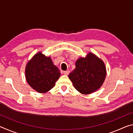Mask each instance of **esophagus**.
<instances>
[{"label": "esophagus", "instance_id": "1", "mask_svg": "<svg viewBox=\"0 0 133 133\" xmlns=\"http://www.w3.org/2000/svg\"><path fill=\"white\" fill-rule=\"evenodd\" d=\"M69 73H70V71H69V70L63 71V74H64V75H68Z\"/></svg>", "mask_w": 133, "mask_h": 133}]
</instances>
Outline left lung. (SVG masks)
<instances>
[{
	"label": "left lung",
	"instance_id": "obj_1",
	"mask_svg": "<svg viewBox=\"0 0 133 133\" xmlns=\"http://www.w3.org/2000/svg\"><path fill=\"white\" fill-rule=\"evenodd\" d=\"M106 76V69L102 60L89 53L76 62V69L69 78L78 91L83 94L93 93L100 88Z\"/></svg>",
	"mask_w": 133,
	"mask_h": 133
}]
</instances>
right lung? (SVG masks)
Segmentation results:
<instances>
[{"instance_id": "obj_1", "label": "right lung", "mask_w": 133, "mask_h": 133, "mask_svg": "<svg viewBox=\"0 0 133 133\" xmlns=\"http://www.w3.org/2000/svg\"><path fill=\"white\" fill-rule=\"evenodd\" d=\"M25 72L28 84L40 93L52 89L60 76V71L53 64L51 58L40 52L28 62Z\"/></svg>"}]
</instances>
